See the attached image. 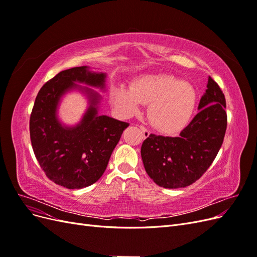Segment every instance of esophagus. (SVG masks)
Returning a JSON list of instances; mask_svg holds the SVG:
<instances>
[{"instance_id":"34e87169","label":"esophagus","mask_w":257,"mask_h":257,"mask_svg":"<svg viewBox=\"0 0 257 257\" xmlns=\"http://www.w3.org/2000/svg\"><path fill=\"white\" fill-rule=\"evenodd\" d=\"M139 130H141L142 131V133H143V135H144V137L145 138H147V137H149V135H150V132L149 131H148L145 126H143V125H141V126H139Z\"/></svg>"}]
</instances>
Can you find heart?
I'll list each match as a JSON object with an SVG mask.
<instances>
[{
  "label": "heart",
  "instance_id": "1",
  "mask_svg": "<svg viewBox=\"0 0 257 257\" xmlns=\"http://www.w3.org/2000/svg\"><path fill=\"white\" fill-rule=\"evenodd\" d=\"M111 102L121 114L137 112L142 104H149L147 115L152 126L163 134L180 132L195 109L197 92L189 82L169 74L144 75L131 88L116 85L110 93Z\"/></svg>",
  "mask_w": 257,
  "mask_h": 257
}]
</instances>
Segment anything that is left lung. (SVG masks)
Wrapping results in <instances>:
<instances>
[{"label": "left lung", "instance_id": "8db88e82", "mask_svg": "<svg viewBox=\"0 0 257 257\" xmlns=\"http://www.w3.org/2000/svg\"><path fill=\"white\" fill-rule=\"evenodd\" d=\"M226 100L211 77L201 96L198 113L178 137L150 134L142 146L147 174L165 189L191 185L212 164L227 126Z\"/></svg>", "mask_w": 257, "mask_h": 257}]
</instances>
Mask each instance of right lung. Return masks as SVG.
Instances as JSON below:
<instances>
[{
    "instance_id": "add662e5",
    "label": "right lung",
    "mask_w": 257,
    "mask_h": 257,
    "mask_svg": "<svg viewBox=\"0 0 257 257\" xmlns=\"http://www.w3.org/2000/svg\"><path fill=\"white\" fill-rule=\"evenodd\" d=\"M106 74L88 66L62 71L46 82L35 98L30 116V137L36 160L51 181L67 189H82L103 176L111 153L128 123L97 113L100 96L81 82L104 89ZM79 88L90 105L76 127L62 126L56 109L66 91Z\"/></svg>"
}]
</instances>
